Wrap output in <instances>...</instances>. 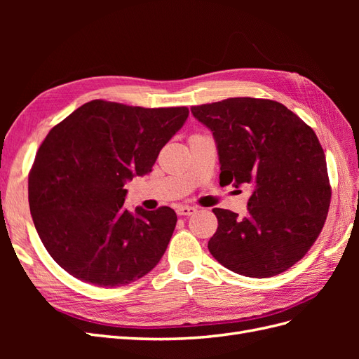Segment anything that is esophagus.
Instances as JSON below:
<instances>
[{"mask_svg":"<svg viewBox=\"0 0 359 359\" xmlns=\"http://www.w3.org/2000/svg\"><path fill=\"white\" fill-rule=\"evenodd\" d=\"M194 212H196V208H194V206H189V205H181L177 208L178 215H191Z\"/></svg>","mask_w":359,"mask_h":359,"instance_id":"34e87169","label":"esophagus"}]
</instances>
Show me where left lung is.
<instances>
[{
    "label": "left lung",
    "mask_w": 359,
    "mask_h": 359,
    "mask_svg": "<svg viewBox=\"0 0 359 359\" xmlns=\"http://www.w3.org/2000/svg\"><path fill=\"white\" fill-rule=\"evenodd\" d=\"M191 114L212 132L222 186L252 189L244 217L212 210L219 227L210 253L245 277L283 273L309 252L328 215L331 187L316 133L281 103L252 97L193 106Z\"/></svg>",
    "instance_id": "1"
}]
</instances>
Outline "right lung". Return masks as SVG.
<instances>
[{"label": "right lung", "instance_id": "add662e5", "mask_svg": "<svg viewBox=\"0 0 359 359\" xmlns=\"http://www.w3.org/2000/svg\"><path fill=\"white\" fill-rule=\"evenodd\" d=\"M189 109L93 100L53 127L28 178L40 240L69 274L100 287L133 283L153 269L177 224L169 206L130 212L126 184L153 170Z\"/></svg>", "mask_w": 359, "mask_h": 359}]
</instances>
